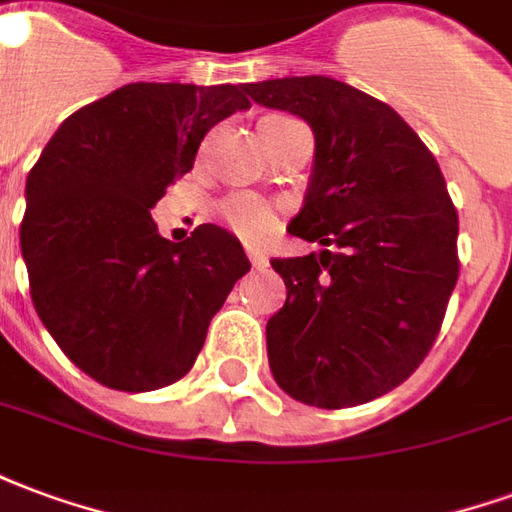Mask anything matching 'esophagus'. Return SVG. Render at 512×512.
I'll list each match as a JSON object with an SVG mask.
<instances>
[{"label": "esophagus", "instance_id": "34e87169", "mask_svg": "<svg viewBox=\"0 0 512 512\" xmlns=\"http://www.w3.org/2000/svg\"><path fill=\"white\" fill-rule=\"evenodd\" d=\"M246 255H249V263L255 268H266L268 266V257L263 252H257V249H246Z\"/></svg>", "mask_w": 512, "mask_h": 512}]
</instances>
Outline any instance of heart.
<instances>
[{"label":"heart","mask_w":512,"mask_h":512,"mask_svg":"<svg viewBox=\"0 0 512 512\" xmlns=\"http://www.w3.org/2000/svg\"><path fill=\"white\" fill-rule=\"evenodd\" d=\"M266 120H282V117H266ZM222 222L233 230L235 235H241L252 244H260L274 235L277 230V211L268 205L266 200H260L255 194H233L219 205Z\"/></svg>","instance_id":"1"}]
</instances>
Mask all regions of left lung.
Wrapping results in <instances>:
<instances>
[{"instance_id":"obj_1","label":"left lung","mask_w":512,"mask_h":512,"mask_svg":"<svg viewBox=\"0 0 512 512\" xmlns=\"http://www.w3.org/2000/svg\"><path fill=\"white\" fill-rule=\"evenodd\" d=\"M252 101L307 120L315 169L288 233L321 244L274 257L285 307L268 365L307 406L392 392L428 356L458 282V211L436 158L392 106L329 76L246 84Z\"/></svg>"}]
</instances>
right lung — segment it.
Returning a JSON list of instances; mask_svg holds the SVG:
<instances>
[{
	"label": "right lung",
	"instance_id": "1",
	"mask_svg": "<svg viewBox=\"0 0 512 512\" xmlns=\"http://www.w3.org/2000/svg\"><path fill=\"white\" fill-rule=\"evenodd\" d=\"M246 84L134 82L73 112L29 169L21 255L40 321L98 384H175L249 271L238 238L200 224L161 238L153 205L194 167L202 136L249 109Z\"/></svg>",
	"mask_w": 512,
	"mask_h": 512
}]
</instances>
